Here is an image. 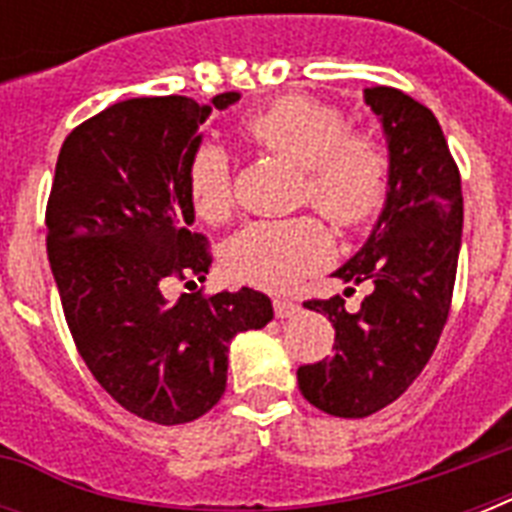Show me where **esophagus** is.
Listing matches in <instances>:
<instances>
[{
    "label": "esophagus",
    "instance_id": "1",
    "mask_svg": "<svg viewBox=\"0 0 512 512\" xmlns=\"http://www.w3.org/2000/svg\"><path fill=\"white\" fill-rule=\"evenodd\" d=\"M273 313H276V319H292L300 313V305L292 300H273Z\"/></svg>",
    "mask_w": 512,
    "mask_h": 512
}]
</instances>
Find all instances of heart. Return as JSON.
I'll return each mask as SVG.
<instances>
[{"instance_id": "obj_1", "label": "heart", "mask_w": 512, "mask_h": 512, "mask_svg": "<svg viewBox=\"0 0 512 512\" xmlns=\"http://www.w3.org/2000/svg\"><path fill=\"white\" fill-rule=\"evenodd\" d=\"M241 135L265 154L303 170L300 201H311L337 228L369 223L385 204L390 156L372 132H348L342 111L316 100H273L241 122ZM185 191L193 212L223 223L233 212L231 159L217 143H199L185 162ZM329 236L316 217L255 220L225 244V268L252 287L287 292L327 263Z\"/></svg>"}]
</instances>
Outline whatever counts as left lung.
Segmentation results:
<instances>
[{
  "label": "left lung",
  "instance_id": "left-lung-1",
  "mask_svg": "<svg viewBox=\"0 0 512 512\" xmlns=\"http://www.w3.org/2000/svg\"><path fill=\"white\" fill-rule=\"evenodd\" d=\"M364 100L388 140L390 185L374 231L335 276L372 292L356 313L340 295L305 303L329 316L335 353L297 369L316 409L350 420L385 409L420 377L449 319L462 244L460 170L433 111L393 87H369Z\"/></svg>",
  "mask_w": 512,
  "mask_h": 512
}]
</instances>
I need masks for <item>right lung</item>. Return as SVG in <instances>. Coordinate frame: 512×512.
Returning a JSON list of instances; mask_svg holds the SVG:
<instances>
[{
    "mask_svg": "<svg viewBox=\"0 0 512 512\" xmlns=\"http://www.w3.org/2000/svg\"><path fill=\"white\" fill-rule=\"evenodd\" d=\"M239 98L122 100L71 130L55 164L47 257L76 350L116 404L156 425L207 414L225 393L228 342L273 319L268 295L249 287L177 303L162 292L209 273L185 162L212 108Z\"/></svg>",
    "mask_w": 512,
    "mask_h": 512,
    "instance_id": "right-lung-1",
    "label": "right lung"
}]
</instances>
